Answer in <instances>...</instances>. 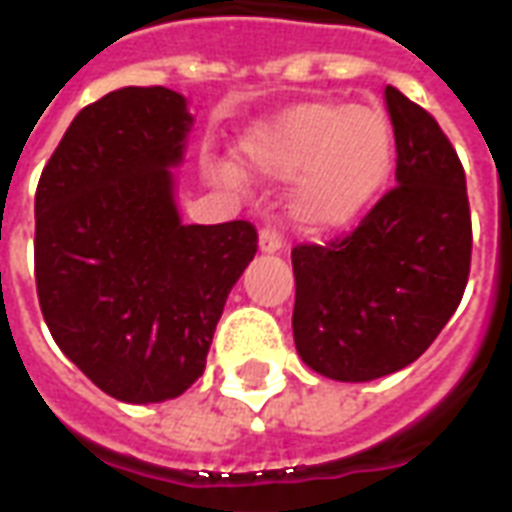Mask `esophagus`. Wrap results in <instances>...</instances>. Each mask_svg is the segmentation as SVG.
Segmentation results:
<instances>
[{"label": "esophagus", "instance_id": "obj_1", "mask_svg": "<svg viewBox=\"0 0 512 512\" xmlns=\"http://www.w3.org/2000/svg\"><path fill=\"white\" fill-rule=\"evenodd\" d=\"M284 247L282 233L276 228H263L260 230V249L263 252H279Z\"/></svg>", "mask_w": 512, "mask_h": 512}]
</instances>
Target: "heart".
<instances>
[{"mask_svg":"<svg viewBox=\"0 0 512 512\" xmlns=\"http://www.w3.org/2000/svg\"><path fill=\"white\" fill-rule=\"evenodd\" d=\"M247 166L295 179L292 214L308 230L346 225L384 185L395 134L376 107L311 101L290 109L241 144Z\"/></svg>","mask_w":512,"mask_h":512,"instance_id":"1","label":"heart"}]
</instances>
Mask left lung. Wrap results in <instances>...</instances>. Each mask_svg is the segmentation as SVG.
I'll return each instance as SVG.
<instances>
[{
  "label": "left lung",
  "instance_id": "left-lung-1",
  "mask_svg": "<svg viewBox=\"0 0 512 512\" xmlns=\"http://www.w3.org/2000/svg\"><path fill=\"white\" fill-rule=\"evenodd\" d=\"M397 185L343 239L292 249L300 360L335 381H373L429 349L467 287V179L438 120L386 85Z\"/></svg>",
  "mask_w": 512,
  "mask_h": 512
}]
</instances>
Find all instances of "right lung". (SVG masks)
Wrapping results in <instances>:
<instances>
[{
    "label": "right lung",
    "instance_id": "obj_1",
    "mask_svg": "<svg viewBox=\"0 0 512 512\" xmlns=\"http://www.w3.org/2000/svg\"><path fill=\"white\" fill-rule=\"evenodd\" d=\"M190 126L177 91H112L77 112L37 185L42 317L66 357L123 403H163L204 373L230 287L257 252L247 220L179 222L169 169Z\"/></svg>",
    "mask_w": 512,
    "mask_h": 512
}]
</instances>
